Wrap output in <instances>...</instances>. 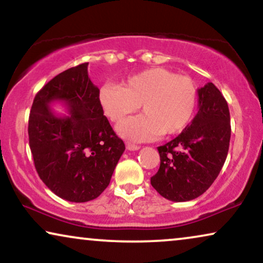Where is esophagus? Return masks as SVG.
Masks as SVG:
<instances>
[{
    "label": "esophagus",
    "mask_w": 263,
    "mask_h": 263,
    "mask_svg": "<svg viewBox=\"0 0 263 263\" xmlns=\"http://www.w3.org/2000/svg\"><path fill=\"white\" fill-rule=\"evenodd\" d=\"M139 145H136V144H132V143H126V149L130 150V151H136L139 149Z\"/></svg>",
    "instance_id": "1"
}]
</instances>
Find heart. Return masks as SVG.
Returning <instances> with one entry per match:
<instances>
[{
    "mask_svg": "<svg viewBox=\"0 0 263 263\" xmlns=\"http://www.w3.org/2000/svg\"><path fill=\"white\" fill-rule=\"evenodd\" d=\"M103 113L114 123L142 107L144 114L118 125L125 138L143 142L186 128L197 107V88L188 76L165 68H150L120 83L103 84L99 90Z\"/></svg>",
    "mask_w": 263,
    "mask_h": 263,
    "instance_id": "1",
    "label": "heart"
}]
</instances>
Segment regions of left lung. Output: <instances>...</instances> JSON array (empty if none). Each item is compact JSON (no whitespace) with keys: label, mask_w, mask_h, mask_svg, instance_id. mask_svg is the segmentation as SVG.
Here are the masks:
<instances>
[{"label":"left lung","mask_w":263,"mask_h":263,"mask_svg":"<svg viewBox=\"0 0 263 263\" xmlns=\"http://www.w3.org/2000/svg\"><path fill=\"white\" fill-rule=\"evenodd\" d=\"M199 110L176 138L158 146L161 164L151 184L172 201L200 197L214 182L230 145V112L213 83L198 89Z\"/></svg>","instance_id":"1"}]
</instances>
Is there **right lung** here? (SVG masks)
<instances>
[{"label": "right lung", "mask_w": 263, "mask_h": 263, "mask_svg": "<svg viewBox=\"0 0 263 263\" xmlns=\"http://www.w3.org/2000/svg\"><path fill=\"white\" fill-rule=\"evenodd\" d=\"M54 101L65 103L68 116L49 108ZM28 137L39 177L51 192L71 202L98 198L125 151L124 142L103 116L88 63L61 72L36 93Z\"/></svg>", "instance_id": "1"}]
</instances>
